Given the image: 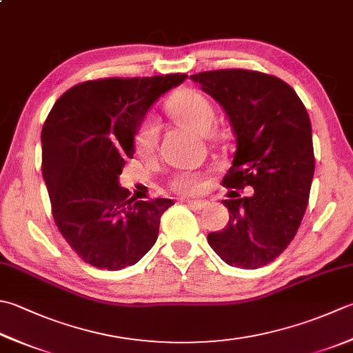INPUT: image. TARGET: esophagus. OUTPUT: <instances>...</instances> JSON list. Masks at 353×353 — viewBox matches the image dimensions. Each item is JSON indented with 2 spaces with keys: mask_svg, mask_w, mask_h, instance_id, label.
<instances>
[{
  "mask_svg": "<svg viewBox=\"0 0 353 353\" xmlns=\"http://www.w3.org/2000/svg\"><path fill=\"white\" fill-rule=\"evenodd\" d=\"M183 203H186L192 210H203L206 206V202L203 200H183Z\"/></svg>",
  "mask_w": 353,
  "mask_h": 353,
  "instance_id": "obj_1",
  "label": "esophagus"
}]
</instances>
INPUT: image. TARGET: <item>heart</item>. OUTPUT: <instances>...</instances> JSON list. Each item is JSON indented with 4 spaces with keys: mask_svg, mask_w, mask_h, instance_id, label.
<instances>
[{
    "mask_svg": "<svg viewBox=\"0 0 353 353\" xmlns=\"http://www.w3.org/2000/svg\"><path fill=\"white\" fill-rule=\"evenodd\" d=\"M167 112L177 125L199 134L208 133L216 119L211 102L194 90H182L167 102ZM157 145V125L153 119H145L134 134V148L148 156ZM171 188L182 196L199 194L203 188V176L197 171H181L171 179Z\"/></svg>",
    "mask_w": 353,
    "mask_h": 353,
    "instance_id": "obj_1",
    "label": "heart"
}]
</instances>
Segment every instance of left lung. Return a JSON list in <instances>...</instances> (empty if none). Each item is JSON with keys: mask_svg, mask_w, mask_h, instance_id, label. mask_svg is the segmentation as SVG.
I'll return each instance as SVG.
<instances>
[{"mask_svg": "<svg viewBox=\"0 0 353 353\" xmlns=\"http://www.w3.org/2000/svg\"><path fill=\"white\" fill-rule=\"evenodd\" d=\"M190 78L222 105L237 147L222 181L230 222L208 243L228 265L261 268L286 250L307 208L315 157L306 107L272 74L230 68ZM245 185L252 196L238 194Z\"/></svg>", "mask_w": 353, "mask_h": 353, "instance_id": "left-lung-1", "label": "left lung"}]
</instances>
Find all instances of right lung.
<instances>
[{
    "mask_svg": "<svg viewBox=\"0 0 353 353\" xmlns=\"http://www.w3.org/2000/svg\"><path fill=\"white\" fill-rule=\"evenodd\" d=\"M188 74L107 78L72 87L44 122L43 177L52 214L72 250L99 269L121 271L157 240L171 199L136 200L119 185L134 134L151 105Z\"/></svg>",
    "mask_w": 353,
    "mask_h": 353,
    "instance_id": "obj_1",
    "label": "right lung"
}]
</instances>
